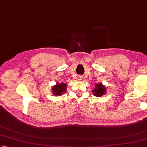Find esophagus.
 <instances>
[{
    "label": "esophagus",
    "instance_id": "obj_1",
    "mask_svg": "<svg viewBox=\"0 0 147 147\" xmlns=\"http://www.w3.org/2000/svg\"><path fill=\"white\" fill-rule=\"evenodd\" d=\"M78 79H79L80 80H82V77H81V76H79V78H78Z\"/></svg>",
    "mask_w": 147,
    "mask_h": 147
}]
</instances>
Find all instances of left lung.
Segmentation results:
<instances>
[{
	"label": "left lung",
	"mask_w": 147,
	"mask_h": 147,
	"mask_svg": "<svg viewBox=\"0 0 147 147\" xmlns=\"http://www.w3.org/2000/svg\"><path fill=\"white\" fill-rule=\"evenodd\" d=\"M106 92V87L104 85H102L101 83H97L96 87L92 90V93L94 96L96 97H100L105 95Z\"/></svg>",
	"instance_id": "1"
}]
</instances>
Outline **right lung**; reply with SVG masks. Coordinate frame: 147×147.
Returning <instances> with one entry per match:
<instances>
[{
    "mask_svg": "<svg viewBox=\"0 0 147 147\" xmlns=\"http://www.w3.org/2000/svg\"><path fill=\"white\" fill-rule=\"evenodd\" d=\"M66 87L67 84L65 83H57L55 85H54L51 88L53 94L54 96H61V95L66 92Z\"/></svg>",
    "mask_w": 147,
    "mask_h": 147,
    "instance_id": "add662e5",
    "label": "right lung"
}]
</instances>
